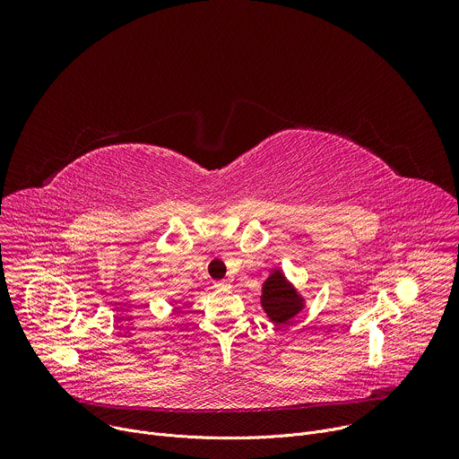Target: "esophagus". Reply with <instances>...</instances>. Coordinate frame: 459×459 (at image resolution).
I'll return each instance as SVG.
<instances>
[{
	"instance_id": "34e87169",
	"label": "esophagus",
	"mask_w": 459,
	"mask_h": 459,
	"mask_svg": "<svg viewBox=\"0 0 459 459\" xmlns=\"http://www.w3.org/2000/svg\"><path fill=\"white\" fill-rule=\"evenodd\" d=\"M229 287H230V285H229L227 281H216V283H214V289H216V290H227Z\"/></svg>"
}]
</instances>
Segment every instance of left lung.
<instances>
[{
	"label": "left lung",
	"mask_w": 459,
	"mask_h": 459,
	"mask_svg": "<svg viewBox=\"0 0 459 459\" xmlns=\"http://www.w3.org/2000/svg\"><path fill=\"white\" fill-rule=\"evenodd\" d=\"M261 305L273 323L283 325L303 308V298L285 280L281 271H274L264 283Z\"/></svg>",
	"instance_id": "left-lung-1"
}]
</instances>
